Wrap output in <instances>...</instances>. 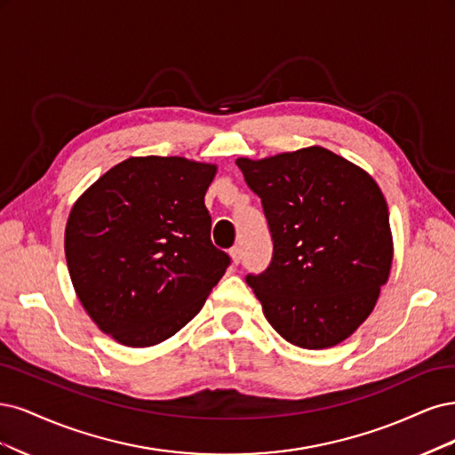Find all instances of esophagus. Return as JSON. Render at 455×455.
I'll use <instances>...</instances> for the list:
<instances>
[{
	"label": "esophagus",
	"instance_id": "1",
	"mask_svg": "<svg viewBox=\"0 0 455 455\" xmlns=\"http://www.w3.org/2000/svg\"><path fill=\"white\" fill-rule=\"evenodd\" d=\"M228 255H230V260H232V265H238V262L242 260V249L238 247V245H234L230 251H228Z\"/></svg>",
	"mask_w": 455,
	"mask_h": 455
}]
</instances>
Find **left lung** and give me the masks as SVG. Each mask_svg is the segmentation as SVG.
<instances>
[{"mask_svg": "<svg viewBox=\"0 0 455 455\" xmlns=\"http://www.w3.org/2000/svg\"><path fill=\"white\" fill-rule=\"evenodd\" d=\"M236 164L274 240L270 267L245 277L268 323L306 349L344 342L389 280L393 236L382 190L371 173L319 145Z\"/></svg>", "mask_w": 455, "mask_h": 455, "instance_id": "1", "label": "left lung"}]
</instances>
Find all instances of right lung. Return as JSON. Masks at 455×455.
<instances>
[{
	"instance_id": "add662e5",
	"label": "right lung",
	"mask_w": 455,
	"mask_h": 455,
	"mask_svg": "<svg viewBox=\"0 0 455 455\" xmlns=\"http://www.w3.org/2000/svg\"><path fill=\"white\" fill-rule=\"evenodd\" d=\"M217 164L130 156L73 204L64 249L73 289L101 332L128 347L168 340L193 319L230 259L204 204Z\"/></svg>"
}]
</instances>
